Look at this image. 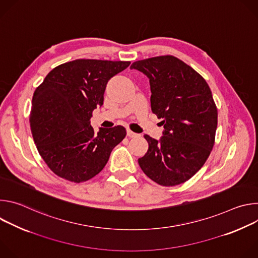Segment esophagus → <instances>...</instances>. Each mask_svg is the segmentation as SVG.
<instances>
[{
  "mask_svg": "<svg viewBox=\"0 0 258 258\" xmlns=\"http://www.w3.org/2000/svg\"><path fill=\"white\" fill-rule=\"evenodd\" d=\"M127 136H128L130 138H137L139 135L136 134V133H134V132H132L131 130H127Z\"/></svg>",
  "mask_w": 258,
  "mask_h": 258,
  "instance_id": "1",
  "label": "esophagus"
}]
</instances>
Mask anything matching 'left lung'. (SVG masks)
Returning <instances> with one entry per match:
<instances>
[{"label": "left lung", "mask_w": 258, "mask_h": 258, "mask_svg": "<svg viewBox=\"0 0 258 258\" xmlns=\"http://www.w3.org/2000/svg\"><path fill=\"white\" fill-rule=\"evenodd\" d=\"M131 68L148 77L152 112L164 127L159 141L145 135L149 149L139 165L160 186L179 185L204 165L213 148L217 108L210 88L196 70L171 55L136 61Z\"/></svg>", "instance_id": "obj_1"}]
</instances>
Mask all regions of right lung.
I'll use <instances>...</instances> for the list:
<instances>
[{
	"instance_id": "right-lung-1",
	"label": "right lung",
	"mask_w": 258,
	"mask_h": 258,
	"mask_svg": "<svg viewBox=\"0 0 258 258\" xmlns=\"http://www.w3.org/2000/svg\"><path fill=\"white\" fill-rule=\"evenodd\" d=\"M130 61L77 59L52 69L35 89L29 114L38 151L58 176L83 182L98 174L110 153L126 136L117 125H91L94 109L102 106L108 81Z\"/></svg>"
}]
</instances>
